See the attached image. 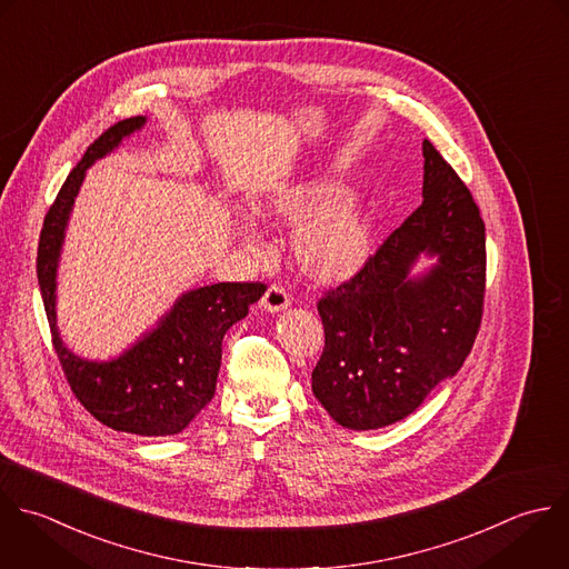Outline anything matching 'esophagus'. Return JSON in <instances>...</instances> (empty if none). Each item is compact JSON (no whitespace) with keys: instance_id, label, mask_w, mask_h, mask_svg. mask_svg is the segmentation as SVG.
Segmentation results:
<instances>
[{"instance_id":"1","label":"esophagus","mask_w":569,"mask_h":569,"mask_svg":"<svg viewBox=\"0 0 569 569\" xmlns=\"http://www.w3.org/2000/svg\"><path fill=\"white\" fill-rule=\"evenodd\" d=\"M290 306V295L286 292V288H281V286H270L268 290H266V295H263V299H261V308L266 310V312H281V310H286Z\"/></svg>"}]
</instances>
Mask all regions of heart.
Instances as JSON below:
<instances>
[{
    "mask_svg": "<svg viewBox=\"0 0 569 569\" xmlns=\"http://www.w3.org/2000/svg\"><path fill=\"white\" fill-rule=\"evenodd\" d=\"M266 226H295L290 259L297 270L321 286H337L359 274L377 250V217L366 197L343 192L328 177H297L277 183L250 203ZM234 234L250 252L263 243L248 219L234 221Z\"/></svg>",
    "mask_w": 569,
    "mask_h": 569,
    "instance_id": "obj_1",
    "label": "heart"
}]
</instances>
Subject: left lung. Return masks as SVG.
Here are the masks:
<instances>
[{"label": "left lung", "instance_id": "1", "mask_svg": "<svg viewBox=\"0 0 569 569\" xmlns=\"http://www.w3.org/2000/svg\"><path fill=\"white\" fill-rule=\"evenodd\" d=\"M421 258L433 263L416 270ZM486 223L439 150L423 141V203L370 263L319 301L326 332L312 392L348 430L410 417L455 377L483 315Z\"/></svg>", "mask_w": 569, "mask_h": 569}]
</instances>
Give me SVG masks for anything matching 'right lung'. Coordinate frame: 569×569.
Segmentation results:
<instances>
[{"label":"right lung","instance_id":"right-lung-1","mask_svg":"<svg viewBox=\"0 0 569 569\" xmlns=\"http://www.w3.org/2000/svg\"><path fill=\"white\" fill-rule=\"evenodd\" d=\"M130 117L110 126L81 157L50 206L37 248V281L52 346L79 403L103 426L139 437L179 435L214 397L223 335L266 292L263 283H212L183 292L121 355L92 361L74 355L57 328V270L66 228L86 170L146 126Z\"/></svg>","mask_w":569,"mask_h":569}]
</instances>
